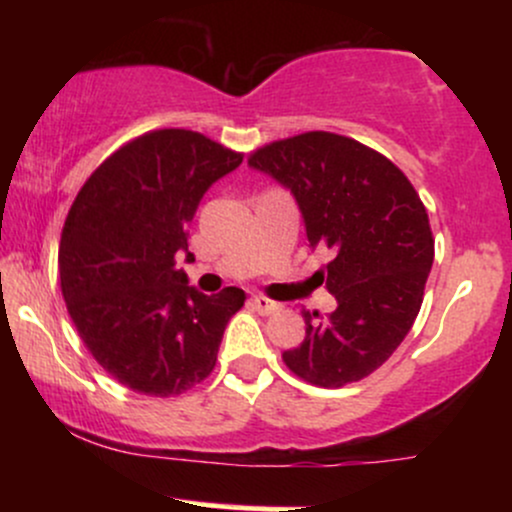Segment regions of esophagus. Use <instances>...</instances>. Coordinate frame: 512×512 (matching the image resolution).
I'll list each match as a JSON object with an SVG mask.
<instances>
[{
  "instance_id": "obj_1",
  "label": "esophagus",
  "mask_w": 512,
  "mask_h": 512,
  "mask_svg": "<svg viewBox=\"0 0 512 512\" xmlns=\"http://www.w3.org/2000/svg\"><path fill=\"white\" fill-rule=\"evenodd\" d=\"M250 303L260 315H272V313H276V310H281V305L267 296H252Z\"/></svg>"
}]
</instances>
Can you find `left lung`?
Here are the masks:
<instances>
[{"label": "left lung", "instance_id": "left-lung-1", "mask_svg": "<svg viewBox=\"0 0 512 512\" xmlns=\"http://www.w3.org/2000/svg\"><path fill=\"white\" fill-rule=\"evenodd\" d=\"M248 163L289 187L310 245L332 252L315 276L337 310H303L305 339L284 351L286 368L317 387L368 378L395 354L424 303L433 233L419 192L390 158L334 132L279 139Z\"/></svg>", "mask_w": 512, "mask_h": 512}]
</instances>
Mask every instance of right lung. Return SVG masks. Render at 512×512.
<instances>
[{
	"label": "right lung",
	"mask_w": 512,
	"mask_h": 512,
	"mask_svg": "<svg viewBox=\"0 0 512 512\" xmlns=\"http://www.w3.org/2000/svg\"><path fill=\"white\" fill-rule=\"evenodd\" d=\"M243 154L154 129L110 154L76 195L60 240V286L81 342L139 395L175 397L209 378L245 291L204 296L175 267L204 192Z\"/></svg>",
	"instance_id": "right-lung-1"
}]
</instances>
